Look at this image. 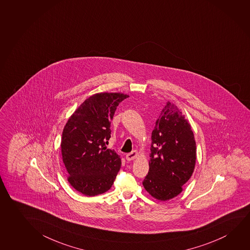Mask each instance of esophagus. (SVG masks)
Listing matches in <instances>:
<instances>
[{"label": "esophagus", "mask_w": 250, "mask_h": 250, "mask_svg": "<svg viewBox=\"0 0 250 250\" xmlns=\"http://www.w3.org/2000/svg\"><path fill=\"white\" fill-rule=\"evenodd\" d=\"M138 156H139L138 150H132L130 153L127 154L126 156H125V158H126L128 161H131V160H133V159L137 158Z\"/></svg>", "instance_id": "1"}]
</instances>
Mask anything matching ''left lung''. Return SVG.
<instances>
[{"mask_svg": "<svg viewBox=\"0 0 250 250\" xmlns=\"http://www.w3.org/2000/svg\"><path fill=\"white\" fill-rule=\"evenodd\" d=\"M149 172L143 185L156 199L179 195L192 176L196 146L191 126L176 104L168 101L151 133Z\"/></svg>", "mask_w": 250, "mask_h": 250, "instance_id": "left-lung-1", "label": "left lung"}]
</instances>
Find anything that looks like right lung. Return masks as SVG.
Returning <instances> with one entry per match:
<instances>
[{
    "label": "right lung",
    "mask_w": 250,
    "mask_h": 250,
    "mask_svg": "<svg viewBox=\"0 0 250 250\" xmlns=\"http://www.w3.org/2000/svg\"><path fill=\"white\" fill-rule=\"evenodd\" d=\"M120 92L93 94L73 112L62 132V154L67 180L86 196L111 188L121 166L114 150L106 149L117 106L128 98Z\"/></svg>",
    "instance_id": "1"
}]
</instances>
